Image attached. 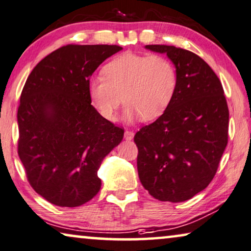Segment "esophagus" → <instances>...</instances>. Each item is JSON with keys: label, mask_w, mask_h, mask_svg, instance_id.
<instances>
[{"label": "esophagus", "mask_w": 251, "mask_h": 251, "mask_svg": "<svg viewBox=\"0 0 251 251\" xmlns=\"http://www.w3.org/2000/svg\"><path fill=\"white\" fill-rule=\"evenodd\" d=\"M124 137H125V140H127V141L133 140L134 139V132H132V130H125Z\"/></svg>", "instance_id": "obj_1"}]
</instances>
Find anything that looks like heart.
Returning a JSON list of instances; mask_svg holds the SVG:
<instances>
[{"mask_svg": "<svg viewBox=\"0 0 251 251\" xmlns=\"http://www.w3.org/2000/svg\"><path fill=\"white\" fill-rule=\"evenodd\" d=\"M104 76H94L89 82V94L99 114L115 121L123 103V119L133 123L142 117L153 121L164 114L174 98L177 86L175 66L159 54L125 52L109 61Z\"/></svg>", "mask_w": 251, "mask_h": 251, "instance_id": "heart-1", "label": "heart"}]
</instances>
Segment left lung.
Here are the masks:
<instances>
[{"instance_id":"8db88e82","label":"left lung","mask_w":251,"mask_h":251,"mask_svg":"<svg viewBox=\"0 0 251 251\" xmlns=\"http://www.w3.org/2000/svg\"><path fill=\"white\" fill-rule=\"evenodd\" d=\"M175 66L174 98L156 122L134 136L140 181L153 198L182 202L214 178L227 144L228 108L223 86L200 56L171 45H146Z\"/></svg>"}]
</instances>
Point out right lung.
<instances>
[{
	"label": "right lung",
	"instance_id": "obj_1",
	"mask_svg": "<svg viewBox=\"0 0 251 251\" xmlns=\"http://www.w3.org/2000/svg\"><path fill=\"white\" fill-rule=\"evenodd\" d=\"M123 48L66 45L28 76L18 108V154L38 195L59 207H78L100 191L98 171L124 129L91 104L95 69Z\"/></svg>",
	"mask_w": 251,
	"mask_h": 251
}]
</instances>
